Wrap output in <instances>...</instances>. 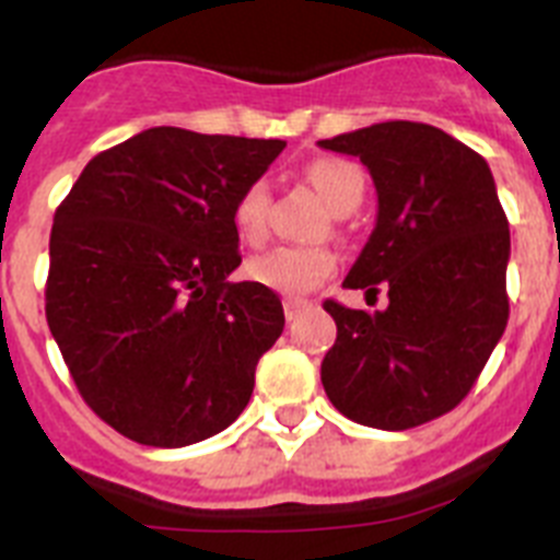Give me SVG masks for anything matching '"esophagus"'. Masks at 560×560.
Wrapping results in <instances>:
<instances>
[{"mask_svg": "<svg viewBox=\"0 0 560 560\" xmlns=\"http://www.w3.org/2000/svg\"><path fill=\"white\" fill-rule=\"evenodd\" d=\"M308 308V303H305V300H296V296H285L283 300V311H285V319H296V316H300V311H305Z\"/></svg>", "mask_w": 560, "mask_h": 560, "instance_id": "obj_1", "label": "esophagus"}]
</instances>
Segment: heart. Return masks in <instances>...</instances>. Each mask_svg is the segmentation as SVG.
Wrapping results in <instances>:
<instances>
[{"mask_svg": "<svg viewBox=\"0 0 560 560\" xmlns=\"http://www.w3.org/2000/svg\"><path fill=\"white\" fill-rule=\"evenodd\" d=\"M303 176L316 196L328 205L334 215H348L361 205L364 196V171L345 156H316L303 167ZM271 187L269 182L255 179L237 192L232 205V224L246 244L257 246L269 237ZM336 260L325 246H275L255 255L246 264V277L252 283L277 291L285 296L308 294L334 271Z\"/></svg>", "mask_w": 560, "mask_h": 560, "instance_id": "obj_1", "label": "heart"}]
</instances>
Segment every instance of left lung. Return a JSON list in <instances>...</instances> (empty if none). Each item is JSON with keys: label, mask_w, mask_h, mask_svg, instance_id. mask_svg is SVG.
Wrapping results in <instances>:
<instances>
[{"label": "left lung", "mask_w": 560, "mask_h": 560, "mask_svg": "<svg viewBox=\"0 0 560 560\" xmlns=\"http://www.w3.org/2000/svg\"><path fill=\"white\" fill-rule=\"evenodd\" d=\"M319 145L359 156L378 192L345 289L389 296L375 314L325 300L336 341L323 387L345 418L404 432L452 412L502 339L508 215L488 162L427 122H375Z\"/></svg>", "instance_id": "8db88e82"}]
</instances>
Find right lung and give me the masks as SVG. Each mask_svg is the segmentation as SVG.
Returning a JSON list of instances; mask_svg holds the SVG:
<instances>
[{"label": "right lung", "mask_w": 560, "mask_h": 560, "mask_svg": "<svg viewBox=\"0 0 560 560\" xmlns=\"http://www.w3.org/2000/svg\"><path fill=\"white\" fill-rule=\"evenodd\" d=\"M283 148L148 128L97 153L56 210L47 325L81 398L133 443L190 446L249 404L285 316L271 289L226 280L232 205Z\"/></svg>", "instance_id": "add662e5"}]
</instances>
